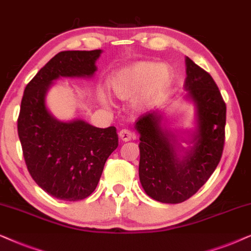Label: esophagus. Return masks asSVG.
Masks as SVG:
<instances>
[{
	"mask_svg": "<svg viewBox=\"0 0 251 251\" xmlns=\"http://www.w3.org/2000/svg\"><path fill=\"white\" fill-rule=\"evenodd\" d=\"M119 139L122 140V141H129V140H133L135 139V134L133 133L132 131H129L127 128H123L119 131Z\"/></svg>",
	"mask_w": 251,
	"mask_h": 251,
	"instance_id": "esophagus-1",
	"label": "esophagus"
}]
</instances>
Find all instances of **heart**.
Here are the masks:
<instances>
[{
    "instance_id": "obj_1",
    "label": "heart",
    "mask_w": 251,
    "mask_h": 251,
    "mask_svg": "<svg viewBox=\"0 0 251 251\" xmlns=\"http://www.w3.org/2000/svg\"><path fill=\"white\" fill-rule=\"evenodd\" d=\"M171 75L164 66H157L151 62H136L120 69L110 80L111 91L117 98L127 100L136 94L140 96L138 104L142 105L159 93L168 88ZM103 103H106L104 95H100Z\"/></svg>"
}]
</instances>
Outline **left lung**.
<instances>
[{
    "label": "left lung",
    "mask_w": 251,
    "mask_h": 251,
    "mask_svg": "<svg viewBox=\"0 0 251 251\" xmlns=\"http://www.w3.org/2000/svg\"><path fill=\"white\" fill-rule=\"evenodd\" d=\"M185 88L196 105L198 129L192 148L181 159L176 136L160 126L162 116L147 112L136 120L140 133L139 176L150 198L162 203H181L195 194L215 171L225 143L226 104L215 80L186 57Z\"/></svg>",
    "instance_id": "1"
}]
</instances>
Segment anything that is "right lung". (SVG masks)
<instances>
[{
	"instance_id": "obj_1",
	"label": "right lung",
	"mask_w": 251,
	"mask_h": 251,
	"mask_svg": "<svg viewBox=\"0 0 251 251\" xmlns=\"http://www.w3.org/2000/svg\"><path fill=\"white\" fill-rule=\"evenodd\" d=\"M102 50H68L53 56L26 86L18 116V135L26 166L39 187L63 201L88 198L118 147L115 126L98 128L75 119L58 122L45 98L59 76H92Z\"/></svg>"
}]
</instances>
